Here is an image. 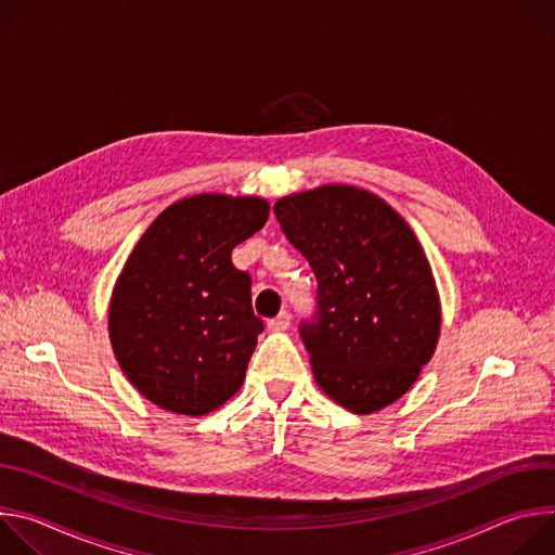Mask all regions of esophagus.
<instances>
[{"label": "esophagus", "mask_w": 555, "mask_h": 555, "mask_svg": "<svg viewBox=\"0 0 555 555\" xmlns=\"http://www.w3.org/2000/svg\"><path fill=\"white\" fill-rule=\"evenodd\" d=\"M289 327V313L287 311H281L276 319L268 321V330L270 332H285Z\"/></svg>", "instance_id": "obj_1"}]
</instances>
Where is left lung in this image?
Listing matches in <instances>:
<instances>
[{"instance_id": "obj_1", "label": "left lung", "mask_w": 555, "mask_h": 555, "mask_svg": "<svg viewBox=\"0 0 555 555\" xmlns=\"http://www.w3.org/2000/svg\"><path fill=\"white\" fill-rule=\"evenodd\" d=\"M274 215L319 281L315 313L300 323L315 382L356 415L400 400L441 327L435 276L411 225L347 184L287 195Z\"/></svg>"}]
</instances>
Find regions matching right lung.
<instances>
[{
	"label": "right lung",
	"instance_id": "obj_1",
	"mask_svg": "<svg viewBox=\"0 0 555 555\" xmlns=\"http://www.w3.org/2000/svg\"><path fill=\"white\" fill-rule=\"evenodd\" d=\"M270 215L261 197L193 195L144 230L109 302V340L127 379L149 402L206 415L242 388L263 321L253 279L232 248Z\"/></svg>",
	"mask_w": 555,
	"mask_h": 555
}]
</instances>
